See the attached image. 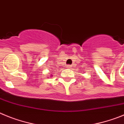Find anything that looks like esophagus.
<instances>
[{
  "label": "esophagus",
  "instance_id": "1",
  "mask_svg": "<svg viewBox=\"0 0 124 124\" xmlns=\"http://www.w3.org/2000/svg\"><path fill=\"white\" fill-rule=\"evenodd\" d=\"M67 67L68 69H70V68L72 67V66H71L70 65H67Z\"/></svg>",
  "mask_w": 124,
  "mask_h": 124
}]
</instances>
